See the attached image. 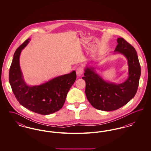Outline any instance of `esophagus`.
<instances>
[{
    "label": "esophagus",
    "instance_id": "obj_1",
    "mask_svg": "<svg viewBox=\"0 0 151 151\" xmlns=\"http://www.w3.org/2000/svg\"><path fill=\"white\" fill-rule=\"evenodd\" d=\"M83 72H84V71H83V69L82 68L79 67V68H77V70H76V74H77V75L78 76H81L83 75Z\"/></svg>",
    "mask_w": 151,
    "mask_h": 151
}]
</instances>
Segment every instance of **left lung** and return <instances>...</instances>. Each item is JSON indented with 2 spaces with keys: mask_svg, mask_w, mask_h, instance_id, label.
Returning <instances> with one entry per match:
<instances>
[{
  "mask_svg": "<svg viewBox=\"0 0 151 151\" xmlns=\"http://www.w3.org/2000/svg\"><path fill=\"white\" fill-rule=\"evenodd\" d=\"M114 52L126 58L129 76L121 84L105 81L96 72V67L86 66L84 76L86 98L92 106L103 111H113L127 104L137 93L141 68L134 47L123 38H117Z\"/></svg>",
  "mask_w": 151,
  "mask_h": 151,
  "instance_id": "obj_1",
  "label": "left lung"
}]
</instances>
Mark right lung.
<instances>
[{
	"mask_svg": "<svg viewBox=\"0 0 151 151\" xmlns=\"http://www.w3.org/2000/svg\"><path fill=\"white\" fill-rule=\"evenodd\" d=\"M29 41V38L27 40L15 51L9 68V81L15 97L22 106L40 114H50L63 107L67 94L76 79V73L73 71L40 85H27L24 80L19 59L22 50Z\"/></svg>",
	"mask_w": 151,
	"mask_h": 151,
	"instance_id": "add662e5",
	"label": "right lung"
}]
</instances>
